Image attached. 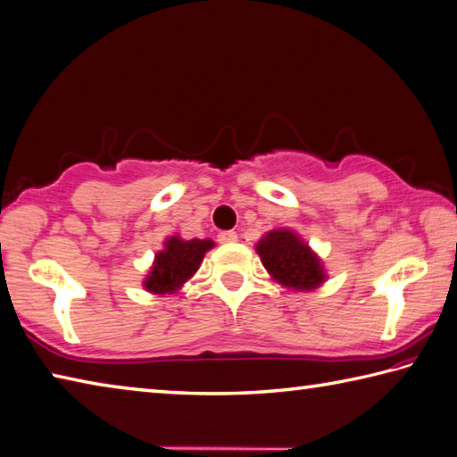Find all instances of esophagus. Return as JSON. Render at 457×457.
<instances>
[{
  "instance_id": "obj_1",
  "label": "esophagus",
  "mask_w": 457,
  "mask_h": 457,
  "mask_svg": "<svg viewBox=\"0 0 457 457\" xmlns=\"http://www.w3.org/2000/svg\"><path fill=\"white\" fill-rule=\"evenodd\" d=\"M218 239H220V244H234V242H237V234L234 229H228V231H221Z\"/></svg>"
}]
</instances>
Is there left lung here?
I'll return each mask as SVG.
<instances>
[{"label":"left lung","mask_w":457,"mask_h":457,"mask_svg":"<svg viewBox=\"0 0 457 457\" xmlns=\"http://www.w3.org/2000/svg\"><path fill=\"white\" fill-rule=\"evenodd\" d=\"M256 250L274 280L294 290H311L324 282L319 258L290 229H276L260 239Z\"/></svg>","instance_id":"8db88e82"}]
</instances>
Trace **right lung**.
Listing matches in <instances>:
<instances>
[{
    "instance_id": "obj_1",
    "label": "right lung",
    "mask_w": 457,
    "mask_h": 457,
    "mask_svg": "<svg viewBox=\"0 0 457 457\" xmlns=\"http://www.w3.org/2000/svg\"><path fill=\"white\" fill-rule=\"evenodd\" d=\"M213 247L212 239H185L169 237L165 242V250L157 253L151 274L146 276L145 288L154 294L173 292L189 280L197 272L205 252Z\"/></svg>"
}]
</instances>
